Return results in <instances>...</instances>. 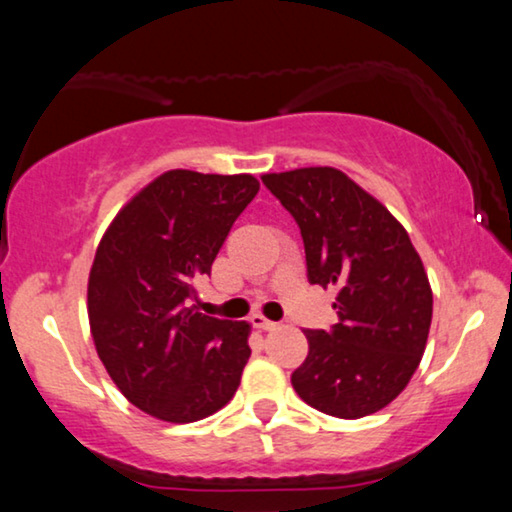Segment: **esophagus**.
I'll use <instances>...</instances> for the list:
<instances>
[{
    "instance_id": "obj_1",
    "label": "esophagus",
    "mask_w": 512,
    "mask_h": 512,
    "mask_svg": "<svg viewBox=\"0 0 512 512\" xmlns=\"http://www.w3.org/2000/svg\"><path fill=\"white\" fill-rule=\"evenodd\" d=\"M250 322H253V327H257V329H262V331H271V329H276L278 327V322H273V320H266L264 315H253V318H250Z\"/></svg>"
}]
</instances>
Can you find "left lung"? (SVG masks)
<instances>
[{"label":"left lung","instance_id":"obj_1","mask_svg":"<svg viewBox=\"0 0 512 512\" xmlns=\"http://www.w3.org/2000/svg\"><path fill=\"white\" fill-rule=\"evenodd\" d=\"M301 229L308 280L336 285L338 325L306 329L292 387L320 413H378L410 383L427 348L434 294L401 222L334 167L264 174Z\"/></svg>","mask_w":512,"mask_h":512}]
</instances>
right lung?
I'll list each match as a JSON object with an SVG mask.
<instances>
[{
	"mask_svg": "<svg viewBox=\"0 0 512 512\" xmlns=\"http://www.w3.org/2000/svg\"><path fill=\"white\" fill-rule=\"evenodd\" d=\"M257 192L250 174L164 171L99 241L88 278L92 341L122 397L157 420H204L241 383L250 325L199 313L192 299Z\"/></svg>",
	"mask_w": 512,
	"mask_h": 512,
	"instance_id": "add662e5",
	"label": "right lung"
}]
</instances>
